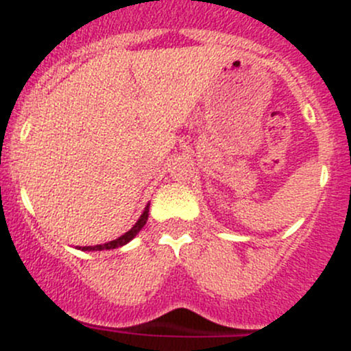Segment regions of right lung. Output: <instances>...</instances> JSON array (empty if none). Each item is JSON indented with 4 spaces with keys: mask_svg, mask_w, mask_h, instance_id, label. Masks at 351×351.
Here are the masks:
<instances>
[{
    "mask_svg": "<svg viewBox=\"0 0 351 351\" xmlns=\"http://www.w3.org/2000/svg\"><path fill=\"white\" fill-rule=\"evenodd\" d=\"M147 217H149V204L145 206L144 213L141 214V217L137 219V223L134 224V226L130 228V230L127 231V233H123L121 237H118L117 240H111L108 241V243H103V245H89V247H80V250L84 252H97V250H111V248H118V247H123V245H127L128 241L134 240L135 237L138 234V231L144 228V224L147 223Z\"/></svg>",
    "mask_w": 351,
    "mask_h": 351,
    "instance_id": "1",
    "label": "right lung"
}]
</instances>
